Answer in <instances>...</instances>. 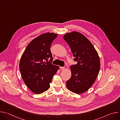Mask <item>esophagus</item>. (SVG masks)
<instances>
[{"instance_id": "34e87169", "label": "esophagus", "mask_w": 120, "mask_h": 120, "mask_svg": "<svg viewBox=\"0 0 120 120\" xmlns=\"http://www.w3.org/2000/svg\"><path fill=\"white\" fill-rule=\"evenodd\" d=\"M60 68L62 70H63L65 69V67H60Z\"/></svg>"}]
</instances>
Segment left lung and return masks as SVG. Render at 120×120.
I'll return each mask as SVG.
<instances>
[{"instance_id":"1","label":"left lung","mask_w":120,"mask_h":120,"mask_svg":"<svg viewBox=\"0 0 120 120\" xmlns=\"http://www.w3.org/2000/svg\"><path fill=\"white\" fill-rule=\"evenodd\" d=\"M63 38L69 45L77 64L70 67L71 77L66 82L69 91L81 94L87 91L95 82L99 73L100 61L91 42L82 34L67 33Z\"/></svg>"}]
</instances>
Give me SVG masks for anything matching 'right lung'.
Instances as JSON below:
<instances>
[{"label":"right lung","mask_w":120,"mask_h":120,"mask_svg":"<svg viewBox=\"0 0 120 120\" xmlns=\"http://www.w3.org/2000/svg\"><path fill=\"white\" fill-rule=\"evenodd\" d=\"M58 34L45 33L32 40L20 58L19 69L24 82L34 94H40L50 87L53 76L59 67L50 62L53 56L50 51L52 42ZM47 60V61H45Z\"/></svg>","instance_id":"obj_1"}]
</instances>
